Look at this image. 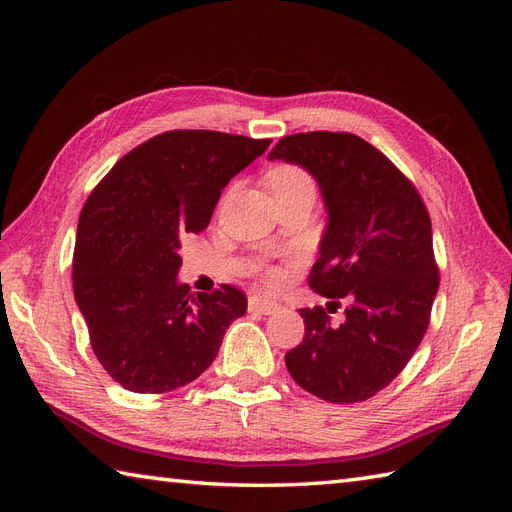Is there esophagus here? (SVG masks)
Returning a JSON list of instances; mask_svg holds the SVG:
<instances>
[{"label":"esophagus","mask_w":512,"mask_h":512,"mask_svg":"<svg viewBox=\"0 0 512 512\" xmlns=\"http://www.w3.org/2000/svg\"><path fill=\"white\" fill-rule=\"evenodd\" d=\"M247 307H250V312H254V314L269 316V314H275L277 309H280V303L265 299V297H252L250 303H247Z\"/></svg>","instance_id":"1"}]
</instances>
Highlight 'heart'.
I'll list each match as a JSON object with an SVG mask.
<instances>
[{
  "label": "heart",
  "mask_w": 512,
  "mask_h": 512,
  "mask_svg": "<svg viewBox=\"0 0 512 512\" xmlns=\"http://www.w3.org/2000/svg\"><path fill=\"white\" fill-rule=\"evenodd\" d=\"M269 188L273 196H284V194H316V185L312 175L307 173L305 168L294 166V164H280L269 170L267 175ZM282 280V271H269L267 282L277 284Z\"/></svg>",
  "instance_id": "obj_1"
}]
</instances>
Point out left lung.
Returning a JSON list of instances; mask_svg holds the SVG:
<instances>
[{"label": "left lung", "mask_w": 512, "mask_h": 512, "mask_svg": "<svg viewBox=\"0 0 512 512\" xmlns=\"http://www.w3.org/2000/svg\"><path fill=\"white\" fill-rule=\"evenodd\" d=\"M269 160L303 166L329 211L309 286L327 307L299 309L303 342L286 352L301 389L331 404H356L389 386L429 327L440 286L431 220L412 181L361 136H284ZM349 301L347 318L328 312Z\"/></svg>", "instance_id": "8db88e82"}]
</instances>
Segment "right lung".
Instances as JSON below:
<instances>
[{
  "mask_svg": "<svg viewBox=\"0 0 512 512\" xmlns=\"http://www.w3.org/2000/svg\"><path fill=\"white\" fill-rule=\"evenodd\" d=\"M271 138L173 130L126 153L89 194L76 228L74 299L100 365L132 393L196 380L220 352L247 299L222 284L190 294L177 282L181 237L211 222L226 183Z\"/></svg>",
  "mask_w": 512,
  "mask_h": 512,
  "instance_id": "add662e5",
  "label": "right lung"
}]
</instances>
